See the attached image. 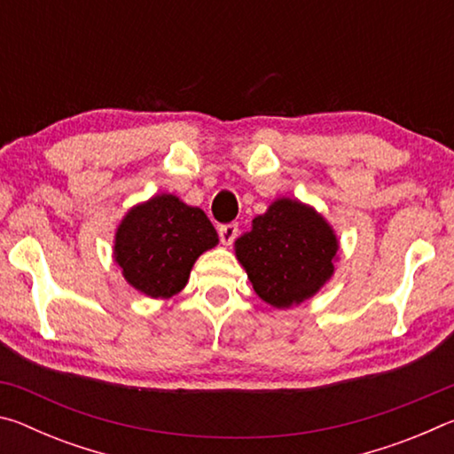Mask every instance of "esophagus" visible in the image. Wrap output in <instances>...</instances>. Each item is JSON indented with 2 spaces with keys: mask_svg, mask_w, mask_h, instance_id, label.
Instances as JSON below:
<instances>
[{
  "mask_svg": "<svg viewBox=\"0 0 454 454\" xmlns=\"http://www.w3.org/2000/svg\"><path fill=\"white\" fill-rule=\"evenodd\" d=\"M218 234H220L222 244L230 246V244H232V242L236 240V236H238V224H224V226H220V228H218Z\"/></svg>",
  "mask_w": 454,
  "mask_h": 454,
  "instance_id": "obj_1",
  "label": "esophagus"
}]
</instances>
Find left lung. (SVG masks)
I'll return each mask as SVG.
<instances>
[{
	"label": "left lung",
	"instance_id": "8db88e82",
	"mask_svg": "<svg viewBox=\"0 0 454 454\" xmlns=\"http://www.w3.org/2000/svg\"><path fill=\"white\" fill-rule=\"evenodd\" d=\"M256 294L274 309L309 301L334 274L333 226L298 200L278 198L234 242Z\"/></svg>",
	"mask_w": 454,
	"mask_h": 454
}]
</instances>
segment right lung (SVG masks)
<instances>
[{
	"instance_id": "obj_1",
	"label": "right lung",
	"mask_w": 454,
	"mask_h": 454,
	"mask_svg": "<svg viewBox=\"0 0 454 454\" xmlns=\"http://www.w3.org/2000/svg\"><path fill=\"white\" fill-rule=\"evenodd\" d=\"M216 244V230L202 210L174 194H158L120 222L114 260L142 294L172 298L186 286L196 258Z\"/></svg>"
}]
</instances>
